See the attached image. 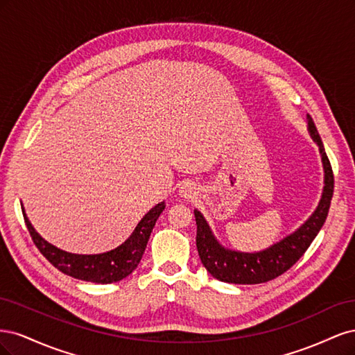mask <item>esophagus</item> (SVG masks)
Segmentation results:
<instances>
[{
	"label": "esophagus",
	"instance_id": "34e87169",
	"mask_svg": "<svg viewBox=\"0 0 355 355\" xmlns=\"http://www.w3.org/2000/svg\"><path fill=\"white\" fill-rule=\"evenodd\" d=\"M180 196L182 197H185V198H192L196 196V188L192 187V185H184L180 188Z\"/></svg>",
	"mask_w": 355,
	"mask_h": 355
}]
</instances>
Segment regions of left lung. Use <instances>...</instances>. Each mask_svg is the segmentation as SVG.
Instances as JSON below:
<instances>
[{
	"instance_id": "obj_1",
	"label": "left lung",
	"mask_w": 355,
	"mask_h": 355,
	"mask_svg": "<svg viewBox=\"0 0 355 355\" xmlns=\"http://www.w3.org/2000/svg\"><path fill=\"white\" fill-rule=\"evenodd\" d=\"M308 128L311 137L320 146L321 159H323L326 173V187L317 210L296 232L259 253L232 252L219 245V243L211 235L207 222L201 216V213L194 210L197 222V249L200 259L204 268L214 278L234 284H259L274 280L278 275L290 270L304 256L311 243L317 237V234L327 219L333 189H335V176H333L331 164L324 151L317 127L311 116H308Z\"/></svg>"
}]
</instances>
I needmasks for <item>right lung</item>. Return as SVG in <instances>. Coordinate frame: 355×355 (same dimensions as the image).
Segmentation results:
<instances>
[{"label":"right lung","mask_w":355,"mask_h":355,"mask_svg":"<svg viewBox=\"0 0 355 355\" xmlns=\"http://www.w3.org/2000/svg\"><path fill=\"white\" fill-rule=\"evenodd\" d=\"M164 207V202L157 204L137 223L130 239L116 249L102 254H72L58 249V247L49 244L40 237L35 230L32 228L24 210L22 213L32 241L53 266L58 268L63 274L78 278V280L108 284L123 280L136 270L144 256L149 235H151L154 225Z\"/></svg>","instance_id":"1"}]
</instances>
